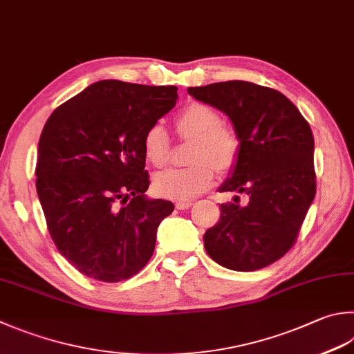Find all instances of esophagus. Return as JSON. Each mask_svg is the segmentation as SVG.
Listing matches in <instances>:
<instances>
[{
  "label": "esophagus",
  "instance_id": "34e87169",
  "mask_svg": "<svg viewBox=\"0 0 354 354\" xmlns=\"http://www.w3.org/2000/svg\"><path fill=\"white\" fill-rule=\"evenodd\" d=\"M191 206H192V202H177L176 203V208L180 209V211L188 209V208H191Z\"/></svg>",
  "mask_w": 354,
  "mask_h": 354
}]
</instances>
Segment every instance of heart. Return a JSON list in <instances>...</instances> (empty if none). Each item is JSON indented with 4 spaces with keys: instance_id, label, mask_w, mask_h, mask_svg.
I'll use <instances>...</instances> for the list:
<instances>
[{
    "instance_id": "heart-1",
    "label": "heart",
    "mask_w": 354,
    "mask_h": 354,
    "mask_svg": "<svg viewBox=\"0 0 354 354\" xmlns=\"http://www.w3.org/2000/svg\"><path fill=\"white\" fill-rule=\"evenodd\" d=\"M220 123L222 118L218 112L205 103H191L180 111L176 126L180 136L194 138L189 156L194 165L157 174L154 191L160 197L186 202L211 188L216 169L234 168L240 154V140L234 131ZM143 152L156 168L169 162V137L160 123H154L145 132Z\"/></svg>"
}]
</instances>
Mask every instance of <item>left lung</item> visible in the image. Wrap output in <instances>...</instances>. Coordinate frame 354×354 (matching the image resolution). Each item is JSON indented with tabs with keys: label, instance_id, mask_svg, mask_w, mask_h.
<instances>
[{
	"label": "left lung",
	"instance_id": "obj_1",
	"mask_svg": "<svg viewBox=\"0 0 354 354\" xmlns=\"http://www.w3.org/2000/svg\"><path fill=\"white\" fill-rule=\"evenodd\" d=\"M188 92L231 118L240 154L220 191L248 197L245 206L220 205L218 222L203 236L205 250L228 270L265 268L295 246L316 196L310 124L281 92L250 82L232 80Z\"/></svg>",
	"mask_w": 354,
	"mask_h": 354
}]
</instances>
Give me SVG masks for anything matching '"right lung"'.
I'll use <instances>...</instances> for the list:
<instances>
[{
	"instance_id": "1",
	"label": "right lung",
	"mask_w": 354,
	"mask_h": 354,
	"mask_svg": "<svg viewBox=\"0 0 354 354\" xmlns=\"http://www.w3.org/2000/svg\"><path fill=\"white\" fill-rule=\"evenodd\" d=\"M176 86L103 80L52 112L38 143L37 192L59 254L102 282L136 276L168 200L145 197L143 136L176 106Z\"/></svg>"
}]
</instances>
